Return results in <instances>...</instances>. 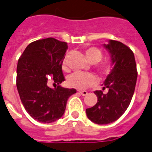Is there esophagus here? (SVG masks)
Listing matches in <instances>:
<instances>
[{
	"mask_svg": "<svg viewBox=\"0 0 152 152\" xmlns=\"http://www.w3.org/2000/svg\"><path fill=\"white\" fill-rule=\"evenodd\" d=\"M79 93H80L81 95H83V96H85V95H88V91H80Z\"/></svg>",
	"mask_w": 152,
	"mask_h": 152,
	"instance_id": "1",
	"label": "esophagus"
}]
</instances>
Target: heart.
I'll return each instance as SVG.
<instances>
[{"label":"heart","instance_id":"b5f03b06","mask_svg":"<svg viewBox=\"0 0 152 152\" xmlns=\"http://www.w3.org/2000/svg\"><path fill=\"white\" fill-rule=\"evenodd\" d=\"M86 57L91 63L96 64L99 62L103 57V53L98 47L91 46L85 50ZM114 63L110 60H107L97 64L96 70L102 76H106L112 72ZM62 69L64 71L68 70L66 57L62 62ZM98 82V80L95 75L89 72H74L68 79V83L71 88H76L78 90H84L86 88L95 86Z\"/></svg>","mask_w":152,"mask_h":152}]
</instances>
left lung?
Returning <instances> with one entry per match:
<instances>
[{
    "label": "left lung",
    "mask_w": 152,
    "mask_h": 152,
    "mask_svg": "<svg viewBox=\"0 0 152 152\" xmlns=\"http://www.w3.org/2000/svg\"><path fill=\"white\" fill-rule=\"evenodd\" d=\"M104 47L110 54L114 67L104 81L102 90L95 91L98 98L95 106L86 110L88 118L99 125L110 124L118 120L129 106L137 83V70L134 53L125 44L110 40Z\"/></svg>",
    "instance_id": "1"
}]
</instances>
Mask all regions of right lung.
Instances as JSON below:
<instances>
[{"mask_svg": "<svg viewBox=\"0 0 152 152\" xmlns=\"http://www.w3.org/2000/svg\"><path fill=\"white\" fill-rule=\"evenodd\" d=\"M68 46L53 38L30 43L18 61L16 87L25 110L34 120L51 123L64 114L76 89L62 88V62ZM53 83L55 88H49Z\"/></svg>", "mask_w": 152, "mask_h": 152, "instance_id": "add662e5", "label": "right lung"}]
</instances>
